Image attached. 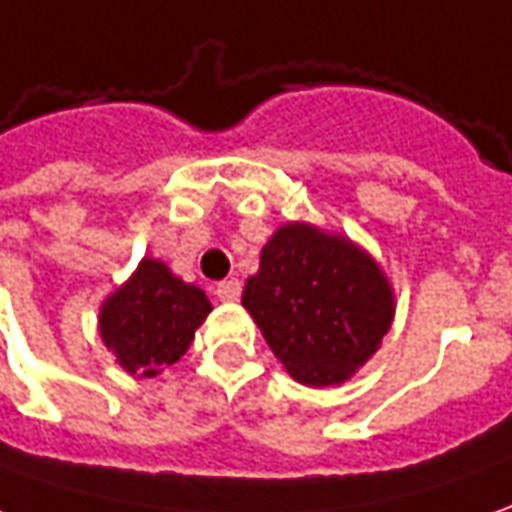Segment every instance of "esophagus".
Returning <instances> with one entry per match:
<instances>
[{
  "label": "esophagus",
  "mask_w": 512,
  "mask_h": 512,
  "mask_svg": "<svg viewBox=\"0 0 512 512\" xmlns=\"http://www.w3.org/2000/svg\"><path fill=\"white\" fill-rule=\"evenodd\" d=\"M215 297L221 302H238L241 297V283L232 277V280H224V283L215 285Z\"/></svg>",
  "instance_id": "34e87169"
}]
</instances>
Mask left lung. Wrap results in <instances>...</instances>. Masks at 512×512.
<instances>
[{"label": "left lung", "mask_w": 512, "mask_h": 512, "mask_svg": "<svg viewBox=\"0 0 512 512\" xmlns=\"http://www.w3.org/2000/svg\"><path fill=\"white\" fill-rule=\"evenodd\" d=\"M241 302L271 353L305 387L350 381L395 319V291L378 260L305 221H288L266 241Z\"/></svg>", "instance_id": "8db88e82"}]
</instances>
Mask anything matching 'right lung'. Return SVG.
<instances>
[{
  "label": "right lung",
  "instance_id": "1",
  "mask_svg": "<svg viewBox=\"0 0 512 512\" xmlns=\"http://www.w3.org/2000/svg\"><path fill=\"white\" fill-rule=\"evenodd\" d=\"M212 311L207 294L184 283L156 257H142L134 274L100 305L97 330L128 375L154 378L176 364Z\"/></svg>",
  "mask_w": 512,
  "mask_h": 512
}]
</instances>
